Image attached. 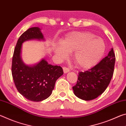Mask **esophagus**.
Masks as SVG:
<instances>
[{"label":"esophagus","instance_id":"1","mask_svg":"<svg viewBox=\"0 0 126 126\" xmlns=\"http://www.w3.org/2000/svg\"><path fill=\"white\" fill-rule=\"evenodd\" d=\"M63 69L64 73H68V72L69 71V68H67V67H63Z\"/></svg>","mask_w":126,"mask_h":126}]
</instances>
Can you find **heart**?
<instances>
[{
    "instance_id": "heart-1",
    "label": "heart",
    "mask_w": 126,
    "mask_h": 126,
    "mask_svg": "<svg viewBox=\"0 0 126 126\" xmlns=\"http://www.w3.org/2000/svg\"><path fill=\"white\" fill-rule=\"evenodd\" d=\"M61 47H57L55 53L61 58L67 57V53L74 52L73 61L78 67L87 69L98 62L106 49L103 40L95 37L88 32H73L61 41Z\"/></svg>"
}]
</instances>
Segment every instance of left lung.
Returning a JSON list of instances; mask_svg holds the SVG:
<instances>
[{
	"instance_id": "obj_1",
	"label": "left lung",
	"mask_w": 126,
	"mask_h": 126,
	"mask_svg": "<svg viewBox=\"0 0 126 126\" xmlns=\"http://www.w3.org/2000/svg\"><path fill=\"white\" fill-rule=\"evenodd\" d=\"M116 57L112 48L107 56L97 65L85 72H79L74 93L79 98L90 101L102 94L109 85L113 75Z\"/></svg>"
}]
</instances>
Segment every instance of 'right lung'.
<instances>
[{
  "label": "right lung",
  "mask_w": 126,
  "mask_h": 126,
  "mask_svg": "<svg viewBox=\"0 0 126 126\" xmlns=\"http://www.w3.org/2000/svg\"><path fill=\"white\" fill-rule=\"evenodd\" d=\"M34 39H44L39 28H31L18 39L13 56L12 73L19 92L30 101L39 102L51 95L55 82L63 74V71L61 66L49 64L44 59L33 66L23 63L20 57L22 44Z\"/></svg>",
  "instance_id": "obj_1"
}]
</instances>
